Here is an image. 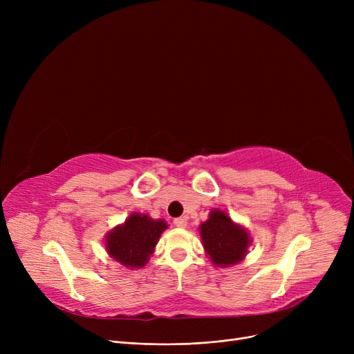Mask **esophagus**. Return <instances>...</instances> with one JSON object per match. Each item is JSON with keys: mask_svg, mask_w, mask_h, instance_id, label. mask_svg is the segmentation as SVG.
Wrapping results in <instances>:
<instances>
[{"mask_svg": "<svg viewBox=\"0 0 354 354\" xmlns=\"http://www.w3.org/2000/svg\"><path fill=\"white\" fill-rule=\"evenodd\" d=\"M174 225L178 228H187V219L185 218H176L174 221Z\"/></svg>", "mask_w": 354, "mask_h": 354, "instance_id": "34e87169", "label": "esophagus"}]
</instances>
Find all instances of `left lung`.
<instances>
[{
    "label": "left lung",
    "instance_id": "8db88e82",
    "mask_svg": "<svg viewBox=\"0 0 354 354\" xmlns=\"http://www.w3.org/2000/svg\"><path fill=\"white\" fill-rule=\"evenodd\" d=\"M199 235L209 261L222 268L243 261L252 243L248 230L219 208H214L199 225Z\"/></svg>",
    "mask_w": 354,
    "mask_h": 354
}]
</instances>
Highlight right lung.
Listing matches in <instances>:
<instances>
[{
	"label": "right lung",
	"mask_w": 354,
	"mask_h": 354,
	"mask_svg": "<svg viewBox=\"0 0 354 354\" xmlns=\"http://www.w3.org/2000/svg\"><path fill=\"white\" fill-rule=\"evenodd\" d=\"M166 228L165 219H153L146 214L132 212L123 224L106 234L104 248L109 257L120 266L129 270L142 268L155 252V247Z\"/></svg>",
	"instance_id": "add662e5"
}]
</instances>
